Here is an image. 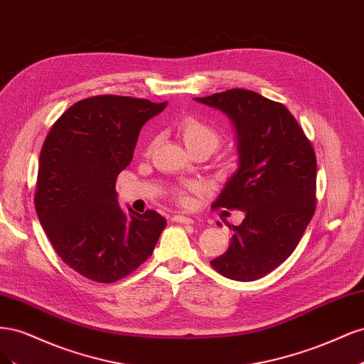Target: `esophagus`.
I'll return each mask as SVG.
<instances>
[{
    "label": "esophagus",
    "mask_w": 364,
    "mask_h": 364,
    "mask_svg": "<svg viewBox=\"0 0 364 364\" xmlns=\"http://www.w3.org/2000/svg\"><path fill=\"white\" fill-rule=\"evenodd\" d=\"M173 222H178V223H182V225H193V218L178 214V215L173 217Z\"/></svg>",
    "instance_id": "obj_1"
}]
</instances>
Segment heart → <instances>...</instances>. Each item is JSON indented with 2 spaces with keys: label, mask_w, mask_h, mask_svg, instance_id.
<instances>
[{
  "label": "heart",
  "mask_w": 364,
  "mask_h": 364,
  "mask_svg": "<svg viewBox=\"0 0 364 364\" xmlns=\"http://www.w3.org/2000/svg\"><path fill=\"white\" fill-rule=\"evenodd\" d=\"M178 132L179 138L183 141L185 147L190 151L196 150H208L214 151L215 147L222 141V134L205 121L200 117L196 115H186L182 117L174 126ZM153 142H150L149 147H151ZM197 193V185L194 183H185L179 188L173 191V197L183 206H190L193 203V196Z\"/></svg>",
  "instance_id": "obj_1"
}]
</instances>
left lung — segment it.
I'll list each match as a JSON object with an SVG mask.
<instances>
[{
  "mask_svg": "<svg viewBox=\"0 0 364 364\" xmlns=\"http://www.w3.org/2000/svg\"><path fill=\"white\" fill-rule=\"evenodd\" d=\"M196 102L225 112L237 132L238 168L213 208L245 213L211 266L229 279H259L291 255L314 215V149L287 107L253 91L228 90Z\"/></svg>",
  "mask_w": 364,
  "mask_h": 364,
  "instance_id": "1",
  "label": "left lung"
}]
</instances>
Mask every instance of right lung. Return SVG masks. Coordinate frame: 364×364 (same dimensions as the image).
<instances>
[{"mask_svg": "<svg viewBox=\"0 0 364 364\" xmlns=\"http://www.w3.org/2000/svg\"><path fill=\"white\" fill-rule=\"evenodd\" d=\"M167 102L95 95L77 102L43 142L35 206L62 261L95 282H115L144 262L167 222L156 211L129 213L115 182L134 158L141 127Z\"/></svg>", "mask_w": 364, "mask_h": 364, "instance_id": "right-lung-1", "label": "right lung"}]
</instances>
